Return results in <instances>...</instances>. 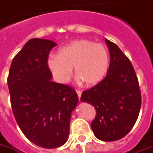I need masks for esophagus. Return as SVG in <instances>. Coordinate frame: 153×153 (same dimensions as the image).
Wrapping results in <instances>:
<instances>
[{
    "instance_id": "esophagus-1",
    "label": "esophagus",
    "mask_w": 153,
    "mask_h": 153,
    "mask_svg": "<svg viewBox=\"0 0 153 153\" xmlns=\"http://www.w3.org/2000/svg\"><path fill=\"white\" fill-rule=\"evenodd\" d=\"M76 93L78 94V96H79V98L80 99V96H81V94H82V91L80 90H76Z\"/></svg>"
}]
</instances>
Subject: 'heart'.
I'll return each instance as SVG.
<instances>
[{"label":"heart","instance_id":"obj_1","mask_svg":"<svg viewBox=\"0 0 153 153\" xmlns=\"http://www.w3.org/2000/svg\"><path fill=\"white\" fill-rule=\"evenodd\" d=\"M110 56L105 47L87 39L71 42L51 55L48 66L56 80L67 83L74 67L75 77L87 86L97 85L106 75Z\"/></svg>","mask_w":153,"mask_h":153}]
</instances>
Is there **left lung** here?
I'll use <instances>...</instances> for the list:
<instances>
[{"label": "left lung", "instance_id": "obj_1", "mask_svg": "<svg viewBox=\"0 0 153 153\" xmlns=\"http://www.w3.org/2000/svg\"><path fill=\"white\" fill-rule=\"evenodd\" d=\"M111 62L106 76L91 89L85 90L80 100L94 106L96 116L91 128L104 142L120 140L127 135L137 120L142 94L130 59L116 43L105 39Z\"/></svg>", "mask_w": 153, "mask_h": 153}]
</instances>
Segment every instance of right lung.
Instances as JSON below:
<instances>
[{
	"instance_id": "1",
	"label": "right lung",
	"mask_w": 153,
	"mask_h": 153,
	"mask_svg": "<svg viewBox=\"0 0 153 153\" xmlns=\"http://www.w3.org/2000/svg\"><path fill=\"white\" fill-rule=\"evenodd\" d=\"M54 42L30 39L14 57L7 77L13 115L30 142L56 148L67 142L71 113L79 98L69 85L52 82L48 66Z\"/></svg>"
}]
</instances>
